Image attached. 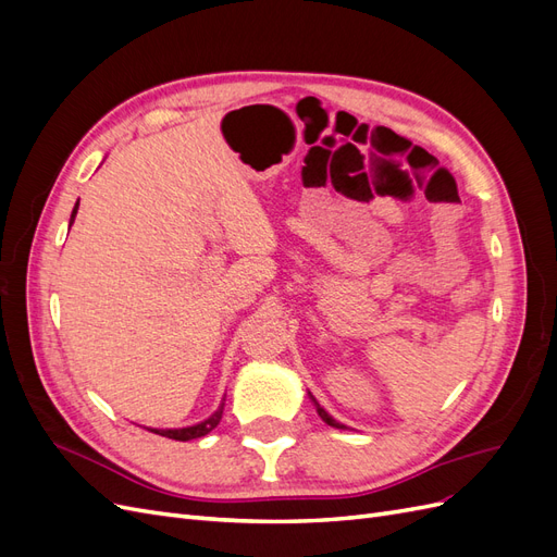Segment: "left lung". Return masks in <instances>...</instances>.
Here are the masks:
<instances>
[{"label":"left lung","mask_w":557,"mask_h":557,"mask_svg":"<svg viewBox=\"0 0 557 557\" xmlns=\"http://www.w3.org/2000/svg\"><path fill=\"white\" fill-rule=\"evenodd\" d=\"M309 397H311V401H313V407H315V411H318V416H320V418H323V420H325V423H327V425H332V428H336V430H348V428H346V425H342V423H339V420H334V418H332V416H330V413H327V411H325V409H323V407H320V404H318V401H315V397H313V395H311V393H309Z\"/></svg>","instance_id":"8db88e82"}]
</instances>
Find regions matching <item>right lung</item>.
<instances>
[{
	"instance_id": "add662e5",
	"label": "right lung",
	"mask_w": 557,
	"mask_h": 557,
	"mask_svg": "<svg viewBox=\"0 0 557 557\" xmlns=\"http://www.w3.org/2000/svg\"><path fill=\"white\" fill-rule=\"evenodd\" d=\"M76 211H78V201H76V207H74V211H72V221H70V227H72V223H74V218H76ZM223 409H225V397H223V401H221V407H218L207 420H201V423H197V425H188V428H174V430H158V428H146V430H150V432H156V434H160V436H166V440H176V442H190V440H199V436H205V434H209L218 423H221V418H223Z\"/></svg>"
}]
</instances>
